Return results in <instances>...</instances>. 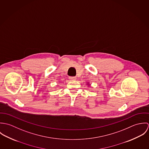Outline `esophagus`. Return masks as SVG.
Here are the masks:
<instances>
[{
  "mask_svg": "<svg viewBox=\"0 0 149 149\" xmlns=\"http://www.w3.org/2000/svg\"><path fill=\"white\" fill-rule=\"evenodd\" d=\"M69 79L70 81H73V80H76V77H69Z\"/></svg>",
  "mask_w": 149,
  "mask_h": 149,
  "instance_id": "1",
  "label": "esophagus"
}]
</instances>
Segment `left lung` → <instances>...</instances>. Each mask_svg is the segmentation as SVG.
I'll return each instance as SVG.
<instances>
[{
  "instance_id": "8db88e82",
  "label": "left lung",
  "mask_w": 149,
  "mask_h": 149,
  "mask_svg": "<svg viewBox=\"0 0 149 149\" xmlns=\"http://www.w3.org/2000/svg\"><path fill=\"white\" fill-rule=\"evenodd\" d=\"M89 83H87V85H89Z\"/></svg>"
}]
</instances>
